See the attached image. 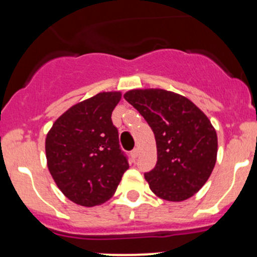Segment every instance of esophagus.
I'll use <instances>...</instances> for the list:
<instances>
[{
    "label": "esophagus",
    "mask_w": 257,
    "mask_h": 257,
    "mask_svg": "<svg viewBox=\"0 0 257 257\" xmlns=\"http://www.w3.org/2000/svg\"><path fill=\"white\" fill-rule=\"evenodd\" d=\"M137 156H139V150H137V148H135V150L132 151V152H131V157H132V160H136Z\"/></svg>",
    "instance_id": "1"
}]
</instances>
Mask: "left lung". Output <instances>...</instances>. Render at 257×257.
I'll list each match as a JSON object with an SVG mask.
<instances>
[{
	"mask_svg": "<svg viewBox=\"0 0 257 257\" xmlns=\"http://www.w3.org/2000/svg\"><path fill=\"white\" fill-rule=\"evenodd\" d=\"M152 128L157 163L145 179L153 194L183 202L207 183L216 162L218 136L208 116L183 95L165 89L123 94Z\"/></svg>",
	"mask_w": 257,
	"mask_h": 257,
	"instance_id": "left-lung-1",
	"label": "left lung"
}]
</instances>
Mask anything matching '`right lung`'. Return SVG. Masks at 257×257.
I'll use <instances>...</instances> for the list:
<instances>
[{
	"mask_svg": "<svg viewBox=\"0 0 257 257\" xmlns=\"http://www.w3.org/2000/svg\"><path fill=\"white\" fill-rule=\"evenodd\" d=\"M121 91H102L73 105L46 137L47 166L60 192L75 204L95 207L109 200L128 169L111 113Z\"/></svg>",
	"mask_w": 257,
	"mask_h": 257,
	"instance_id": "right-lung-1",
	"label": "right lung"
}]
</instances>
